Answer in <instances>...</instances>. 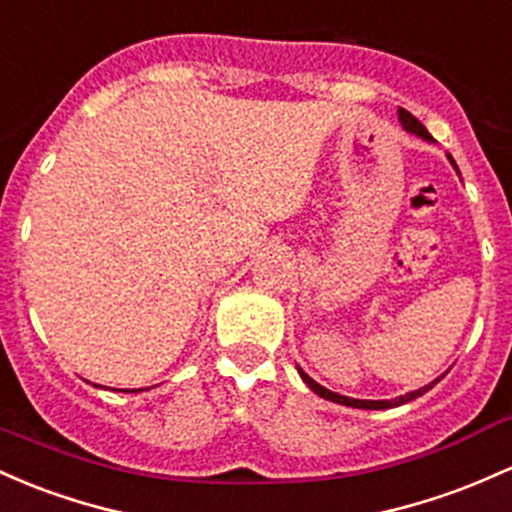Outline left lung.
<instances>
[{
  "label": "left lung",
  "mask_w": 512,
  "mask_h": 512,
  "mask_svg": "<svg viewBox=\"0 0 512 512\" xmlns=\"http://www.w3.org/2000/svg\"><path fill=\"white\" fill-rule=\"evenodd\" d=\"M398 121H401V126H403V131H408V133H413V136H418V138H423V140H428V143H435V138L430 136L428 133V128L423 126V123H420L418 119H415L413 114H408L406 109H398ZM447 160L452 162V167L454 170H457V174H459V167H457V162L452 160V155L447 153ZM296 369H299V374H301V379H303V384L308 386V389H311L313 393H318L320 398H325V401H333V403H340V406H350V408H362V411H386V408H396V406H403V403H411V401H415V398L418 396H423L425 391H430L432 386L437 384V381L442 379V376H437L435 381H430L428 386H423V389H418V391H411V393H406V396H396V398H391V401H362V398H350V396H342V393H335V391H330V389H325V386H320L318 381H313L311 376H308L306 372H303V369L299 367V364H296Z\"/></svg>",
  "instance_id": "1"
}]
</instances>
